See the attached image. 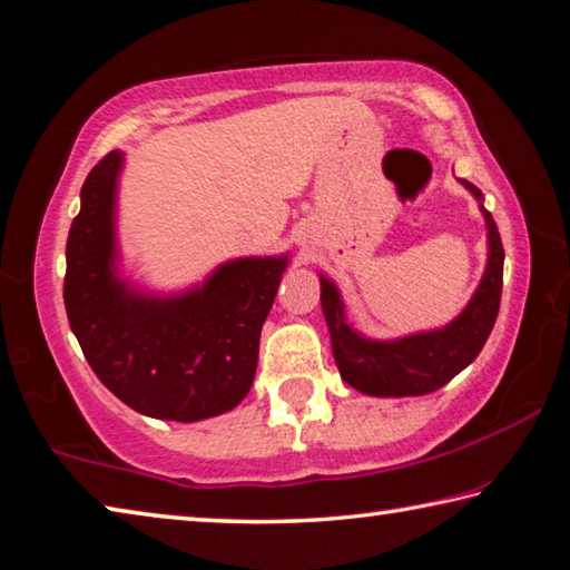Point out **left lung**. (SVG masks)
I'll list each match as a JSON object with an SVG mask.
<instances>
[{
    "label": "left lung",
    "instance_id": "1",
    "mask_svg": "<svg viewBox=\"0 0 570 570\" xmlns=\"http://www.w3.org/2000/svg\"><path fill=\"white\" fill-rule=\"evenodd\" d=\"M474 199L482 202L478 186L460 179ZM488 222V267L470 305L440 331L414 333L396 341L363 338L343 318V303L331 279L321 277V305L331 331L335 366L341 379L361 394L371 396H422L442 389L478 358L498 321L502 295V263L505 249L492 214L482 207Z\"/></svg>",
    "mask_w": 570,
    "mask_h": 570
}]
</instances>
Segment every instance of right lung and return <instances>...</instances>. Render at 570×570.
Returning a JSON list of instances; mask_svg holds the SVG:
<instances>
[{
  "label": "right lung",
  "instance_id": "right-lung-1",
  "mask_svg": "<svg viewBox=\"0 0 570 570\" xmlns=\"http://www.w3.org/2000/svg\"><path fill=\"white\" fill-rule=\"evenodd\" d=\"M124 154L80 189L65 269V311L102 386L136 412L199 422L235 409L255 381L259 333L287 257H242L171 297L144 295L116 269V186Z\"/></svg>",
  "mask_w": 570,
  "mask_h": 570
}]
</instances>
